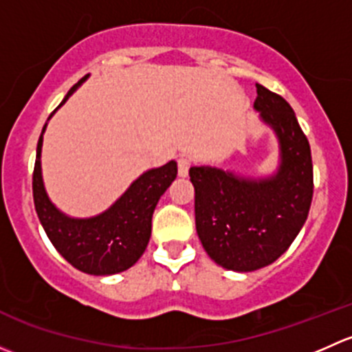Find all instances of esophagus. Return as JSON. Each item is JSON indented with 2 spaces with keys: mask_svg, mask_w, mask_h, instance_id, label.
<instances>
[{
  "mask_svg": "<svg viewBox=\"0 0 352 352\" xmlns=\"http://www.w3.org/2000/svg\"><path fill=\"white\" fill-rule=\"evenodd\" d=\"M177 163H179V175L180 177H187V175H189L190 158H187V156H180V158L177 160Z\"/></svg>",
  "mask_w": 352,
  "mask_h": 352,
  "instance_id": "34e87169",
  "label": "esophagus"
}]
</instances>
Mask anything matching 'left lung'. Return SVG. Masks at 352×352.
I'll return each instance as SVG.
<instances>
[{"mask_svg":"<svg viewBox=\"0 0 352 352\" xmlns=\"http://www.w3.org/2000/svg\"><path fill=\"white\" fill-rule=\"evenodd\" d=\"M255 87L254 109L278 138V170L261 179L209 165L189 170L199 240L216 264L236 272L278 261L303 228L314 196L310 144L293 109L278 94Z\"/></svg>","mask_w":352,"mask_h":352,"instance_id":"1","label":"left lung"}]
</instances>
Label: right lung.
Segmentation results:
<instances>
[{
  "mask_svg": "<svg viewBox=\"0 0 352 352\" xmlns=\"http://www.w3.org/2000/svg\"><path fill=\"white\" fill-rule=\"evenodd\" d=\"M88 76L90 74L81 78L67 91L61 105ZM45 127L47 122L37 143L32 189H34L35 211L51 243L73 267L87 274L110 276L133 267L150 242L153 211L160 197L175 180L177 162L172 160L160 168L144 172L100 214L91 218H71L59 211L45 192L41 166Z\"/></svg>",
  "mask_w": 352,
  "mask_h": 352,
  "instance_id": "add662e5",
  "label": "right lung"
}]
</instances>
